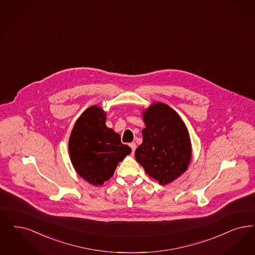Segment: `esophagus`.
<instances>
[{
	"label": "esophagus",
	"mask_w": 255,
	"mask_h": 255,
	"mask_svg": "<svg viewBox=\"0 0 255 255\" xmlns=\"http://www.w3.org/2000/svg\"><path fill=\"white\" fill-rule=\"evenodd\" d=\"M130 147H131V149H132V153H134V151H135V149H136V144L134 142L130 143Z\"/></svg>",
	"instance_id": "1"
}]
</instances>
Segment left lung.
<instances>
[{"label":"left lung","mask_w":255,"mask_h":255,"mask_svg":"<svg viewBox=\"0 0 255 255\" xmlns=\"http://www.w3.org/2000/svg\"><path fill=\"white\" fill-rule=\"evenodd\" d=\"M145 128L135 159L160 185L177 179L192 159V143L179 115L169 105L153 102L142 111Z\"/></svg>","instance_id":"1"}]
</instances>
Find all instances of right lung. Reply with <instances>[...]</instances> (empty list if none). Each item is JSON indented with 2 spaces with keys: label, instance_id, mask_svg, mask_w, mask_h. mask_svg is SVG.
I'll use <instances>...</instances> for the list:
<instances>
[{
  "label": "right lung",
  "instance_id": "right-lung-1",
  "mask_svg": "<svg viewBox=\"0 0 255 255\" xmlns=\"http://www.w3.org/2000/svg\"><path fill=\"white\" fill-rule=\"evenodd\" d=\"M105 123L106 112L93 105L77 120L68 142L74 169L95 186L109 180L118 164L132 152L128 145L122 143L121 135Z\"/></svg>",
  "mask_w": 255,
  "mask_h": 255
}]
</instances>
